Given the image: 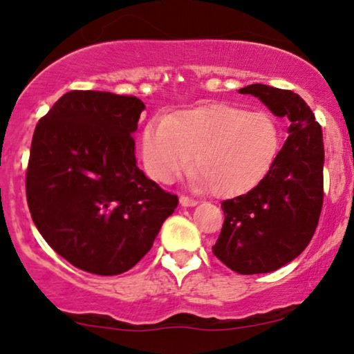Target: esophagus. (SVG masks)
I'll list each match as a JSON object with an SVG mask.
<instances>
[{"label":"esophagus","instance_id":"obj_1","mask_svg":"<svg viewBox=\"0 0 354 354\" xmlns=\"http://www.w3.org/2000/svg\"><path fill=\"white\" fill-rule=\"evenodd\" d=\"M180 205H182V206H196V205H198V200H195V198H190V196L182 195V196H180Z\"/></svg>","mask_w":354,"mask_h":354}]
</instances>
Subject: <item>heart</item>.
Segmentation results:
<instances>
[{
  "mask_svg": "<svg viewBox=\"0 0 354 354\" xmlns=\"http://www.w3.org/2000/svg\"><path fill=\"white\" fill-rule=\"evenodd\" d=\"M282 133L270 114L209 104L149 120L142 154L148 176L156 182H172L193 161V185L212 188L217 196H234L258 185L277 158Z\"/></svg>",
  "mask_w": 354,
  "mask_h": 354,
  "instance_id": "b5f03b06",
  "label": "heart"
}]
</instances>
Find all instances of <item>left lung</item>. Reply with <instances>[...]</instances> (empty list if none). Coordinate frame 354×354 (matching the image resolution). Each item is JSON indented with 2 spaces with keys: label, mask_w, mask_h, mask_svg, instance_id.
I'll return each mask as SVG.
<instances>
[{
  "label": "left lung",
  "mask_w": 354,
  "mask_h": 354,
  "mask_svg": "<svg viewBox=\"0 0 354 354\" xmlns=\"http://www.w3.org/2000/svg\"><path fill=\"white\" fill-rule=\"evenodd\" d=\"M239 91L287 119L288 138L253 190L222 201L225 219L212 253L239 274H266L298 258L316 232L324 200L322 130L292 90L253 84Z\"/></svg>",
  "instance_id": "left-lung-1"
}]
</instances>
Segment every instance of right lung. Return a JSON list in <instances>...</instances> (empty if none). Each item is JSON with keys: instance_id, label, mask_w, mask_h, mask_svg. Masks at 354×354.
Returning a JSON list of instances; mask_svg holds the SVG:
<instances>
[{"instance_id": "1", "label": "right lung", "mask_w": 354, "mask_h": 354, "mask_svg": "<svg viewBox=\"0 0 354 354\" xmlns=\"http://www.w3.org/2000/svg\"><path fill=\"white\" fill-rule=\"evenodd\" d=\"M145 104L135 96L74 90L37 124L26 190L46 243L96 275L132 269L151 250L178 198L137 167Z\"/></svg>"}]
</instances>
